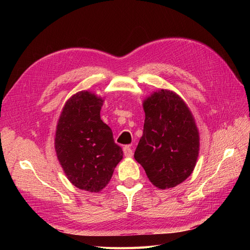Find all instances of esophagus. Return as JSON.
I'll list each match as a JSON object with an SVG mask.
<instances>
[{"label":"esophagus","instance_id":"esophagus-1","mask_svg":"<svg viewBox=\"0 0 250 250\" xmlns=\"http://www.w3.org/2000/svg\"><path fill=\"white\" fill-rule=\"evenodd\" d=\"M124 153H125V157H132V156H133V150L131 149V146H129V145L125 146L124 147Z\"/></svg>","mask_w":250,"mask_h":250}]
</instances>
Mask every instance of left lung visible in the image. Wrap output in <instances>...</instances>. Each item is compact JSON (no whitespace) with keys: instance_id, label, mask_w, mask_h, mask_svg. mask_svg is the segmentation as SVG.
I'll list each match as a JSON object with an SVG mask.
<instances>
[{"instance_id":"1","label":"left lung","mask_w":250,"mask_h":250,"mask_svg":"<svg viewBox=\"0 0 250 250\" xmlns=\"http://www.w3.org/2000/svg\"><path fill=\"white\" fill-rule=\"evenodd\" d=\"M143 107V136L134 152L152 185L168 189L187 179L199 156L200 136L195 121L184 100L161 89L148 97Z\"/></svg>"}]
</instances>
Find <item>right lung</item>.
<instances>
[{
	"label": "right lung",
	"mask_w": 250,
	"mask_h": 250,
	"mask_svg": "<svg viewBox=\"0 0 250 250\" xmlns=\"http://www.w3.org/2000/svg\"><path fill=\"white\" fill-rule=\"evenodd\" d=\"M103 99L81 91L66 101L58 120L55 148L67 179L75 187L99 192L124 156L113 132L100 117Z\"/></svg>",
	"instance_id": "add662e5"
}]
</instances>
